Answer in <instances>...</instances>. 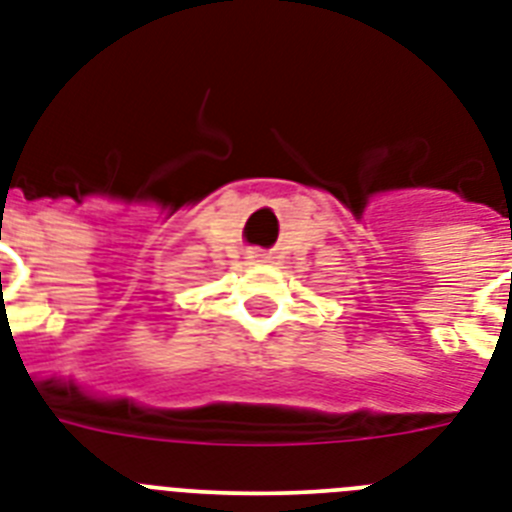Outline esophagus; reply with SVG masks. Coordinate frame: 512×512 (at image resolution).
Instances as JSON below:
<instances>
[{
	"instance_id": "esophagus-1",
	"label": "esophagus",
	"mask_w": 512,
	"mask_h": 512,
	"mask_svg": "<svg viewBox=\"0 0 512 512\" xmlns=\"http://www.w3.org/2000/svg\"><path fill=\"white\" fill-rule=\"evenodd\" d=\"M248 264H266L269 261V253L264 251V248H251V251L246 253Z\"/></svg>"
}]
</instances>
